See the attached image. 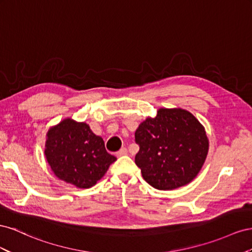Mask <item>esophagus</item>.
Instances as JSON below:
<instances>
[{
  "mask_svg": "<svg viewBox=\"0 0 252 252\" xmlns=\"http://www.w3.org/2000/svg\"><path fill=\"white\" fill-rule=\"evenodd\" d=\"M126 154H127V149L126 148H121L116 153L117 156H124V155H126Z\"/></svg>",
  "mask_w": 252,
  "mask_h": 252,
  "instance_id": "34e87169",
  "label": "esophagus"
}]
</instances>
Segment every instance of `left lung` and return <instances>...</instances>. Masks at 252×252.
Instances as JSON below:
<instances>
[{
    "label": "left lung",
    "mask_w": 252,
    "mask_h": 252,
    "mask_svg": "<svg viewBox=\"0 0 252 252\" xmlns=\"http://www.w3.org/2000/svg\"><path fill=\"white\" fill-rule=\"evenodd\" d=\"M139 152L135 163L145 181L158 190H173L192 182L206 160L209 140L205 127L183 109H159L135 132Z\"/></svg>",
    "instance_id": "left-lung-1"
}]
</instances>
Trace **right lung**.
<instances>
[{
	"mask_svg": "<svg viewBox=\"0 0 252 252\" xmlns=\"http://www.w3.org/2000/svg\"><path fill=\"white\" fill-rule=\"evenodd\" d=\"M44 153L57 177L83 189L96 185L117 159L106 152L103 139L89 125L70 118L49 128Z\"/></svg>",
	"mask_w": 252,
	"mask_h": 252,
	"instance_id": "1",
	"label": "right lung"
}]
</instances>
